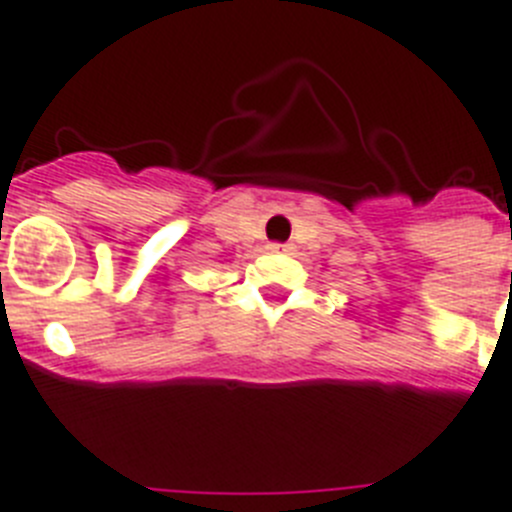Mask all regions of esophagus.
Listing matches in <instances>:
<instances>
[{"instance_id": "34e87169", "label": "esophagus", "mask_w": 512, "mask_h": 512, "mask_svg": "<svg viewBox=\"0 0 512 512\" xmlns=\"http://www.w3.org/2000/svg\"><path fill=\"white\" fill-rule=\"evenodd\" d=\"M266 251L269 253H292V246L290 243H269V246H266Z\"/></svg>"}]
</instances>
